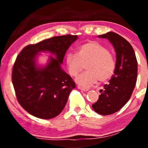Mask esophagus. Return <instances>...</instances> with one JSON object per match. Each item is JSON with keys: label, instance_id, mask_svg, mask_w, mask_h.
I'll use <instances>...</instances> for the list:
<instances>
[{"label": "esophagus", "instance_id": "esophagus-1", "mask_svg": "<svg viewBox=\"0 0 148 148\" xmlns=\"http://www.w3.org/2000/svg\"><path fill=\"white\" fill-rule=\"evenodd\" d=\"M78 89H79V90H83V91H88V89L87 88H84V87H80V86H78Z\"/></svg>", "mask_w": 148, "mask_h": 148}]
</instances>
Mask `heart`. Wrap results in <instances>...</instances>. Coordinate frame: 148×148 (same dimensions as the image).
I'll return each instance as SVG.
<instances>
[{
	"mask_svg": "<svg viewBox=\"0 0 148 148\" xmlns=\"http://www.w3.org/2000/svg\"><path fill=\"white\" fill-rule=\"evenodd\" d=\"M67 70L71 76H76L86 65L87 72L76 78V82L83 87H90L99 81L105 82L110 79L116 70L114 56L109 49L97 42H88L77 49L76 54L66 56Z\"/></svg>",
	"mask_w": 148,
	"mask_h": 148,
	"instance_id": "heart-1",
	"label": "heart"
}]
</instances>
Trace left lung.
<instances>
[{
  "instance_id": "1",
  "label": "left lung",
  "mask_w": 148,
  "mask_h": 148,
  "mask_svg": "<svg viewBox=\"0 0 148 148\" xmlns=\"http://www.w3.org/2000/svg\"><path fill=\"white\" fill-rule=\"evenodd\" d=\"M99 38L108 39L116 53L114 75L99 91V99L92 105L96 113L105 116L119 111L129 101L136 83L138 64L132 46L121 35L109 32Z\"/></svg>"
}]
</instances>
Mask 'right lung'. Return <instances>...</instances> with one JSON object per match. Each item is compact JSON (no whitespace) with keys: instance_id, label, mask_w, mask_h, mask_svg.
Returning <instances> with one entry per match:
<instances>
[{"instance_id":"add662e5","label":"right lung","mask_w":148,"mask_h":148,"mask_svg":"<svg viewBox=\"0 0 148 148\" xmlns=\"http://www.w3.org/2000/svg\"><path fill=\"white\" fill-rule=\"evenodd\" d=\"M77 39V35L56 36L27 46L19 53L12 80L18 102L29 114L49 119L64 108L75 84L61 64L66 50ZM40 52L52 55L45 66L37 64Z\"/></svg>"}]
</instances>
